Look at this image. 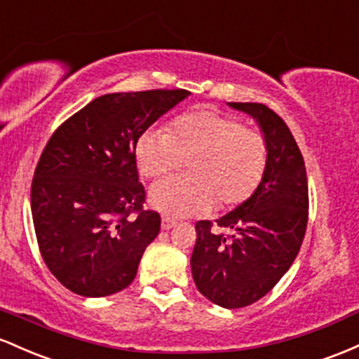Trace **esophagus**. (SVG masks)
I'll use <instances>...</instances> for the list:
<instances>
[{"label": "esophagus", "instance_id": "34e87169", "mask_svg": "<svg viewBox=\"0 0 359 359\" xmlns=\"http://www.w3.org/2000/svg\"><path fill=\"white\" fill-rule=\"evenodd\" d=\"M176 225V220L171 219V217L164 215L163 217V222H161V227H163V231H169L171 227H175Z\"/></svg>", "mask_w": 359, "mask_h": 359}]
</instances>
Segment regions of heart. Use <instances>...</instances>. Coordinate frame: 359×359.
<instances>
[{
  "mask_svg": "<svg viewBox=\"0 0 359 359\" xmlns=\"http://www.w3.org/2000/svg\"><path fill=\"white\" fill-rule=\"evenodd\" d=\"M146 178H161L183 161L188 178H168L151 190V203L171 217L201 215L220 205L243 203L268 166L266 137L217 110H196L172 120L168 130L149 128L135 144Z\"/></svg>",
  "mask_w": 359,
  "mask_h": 359,
  "instance_id": "heart-1",
  "label": "heart"
}]
</instances>
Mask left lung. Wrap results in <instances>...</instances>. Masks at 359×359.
Here are the masks:
<instances>
[{"mask_svg":"<svg viewBox=\"0 0 359 359\" xmlns=\"http://www.w3.org/2000/svg\"><path fill=\"white\" fill-rule=\"evenodd\" d=\"M231 107L259 122L268 166L251 198L215 224H195L190 263L201 295L220 307L243 309L271 292L299 255L309 222V184L304 156L281 116L263 103Z\"/></svg>","mask_w":359,"mask_h":359,"instance_id":"left-lung-1","label":"left lung"}]
</instances>
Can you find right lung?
<instances>
[{
    "mask_svg": "<svg viewBox=\"0 0 359 359\" xmlns=\"http://www.w3.org/2000/svg\"><path fill=\"white\" fill-rule=\"evenodd\" d=\"M187 90L111 93L55 128L32 180L30 203L43 263L83 297H107L134 281L161 229L146 208L135 144Z\"/></svg>",
    "mask_w": 359,
    "mask_h": 359,
    "instance_id": "right-lung-1",
    "label": "right lung"
}]
</instances>
